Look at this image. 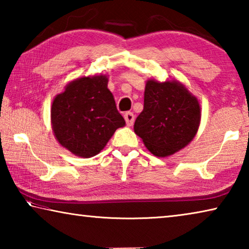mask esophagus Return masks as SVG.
Listing matches in <instances>:
<instances>
[{
	"label": "esophagus",
	"mask_w": 249,
	"mask_h": 249,
	"mask_svg": "<svg viewBox=\"0 0 249 249\" xmlns=\"http://www.w3.org/2000/svg\"><path fill=\"white\" fill-rule=\"evenodd\" d=\"M124 119H125V122L126 124H127L128 126H132L134 124V121H135V116L132 112H126L124 114Z\"/></svg>",
	"instance_id": "34e87169"
}]
</instances>
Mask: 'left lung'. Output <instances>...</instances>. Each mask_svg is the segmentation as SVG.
<instances>
[{
    "label": "left lung",
    "instance_id": "1",
    "mask_svg": "<svg viewBox=\"0 0 249 249\" xmlns=\"http://www.w3.org/2000/svg\"><path fill=\"white\" fill-rule=\"evenodd\" d=\"M201 121L199 101L179 81L148 80L144 109L134 130L151 154L167 157L184 148L196 135Z\"/></svg>",
    "mask_w": 249,
    "mask_h": 249
}]
</instances>
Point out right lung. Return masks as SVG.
<instances>
[{
	"label": "right lung",
	"instance_id": "1",
	"mask_svg": "<svg viewBox=\"0 0 249 249\" xmlns=\"http://www.w3.org/2000/svg\"><path fill=\"white\" fill-rule=\"evenodd\" d=\"M107 81L102 74L75 79L53 101L54 136L59 144L79 157L98 155L115 130L125 125Z\"/></svg>",
	"mask_w": 249,
	"mask_h": 249
}]
</instances>
